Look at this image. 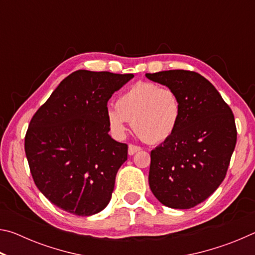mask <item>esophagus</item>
I'll return each mask as SVG.
<instances>
[{
    "label": "esophagus",
    "instance_id": "34e87169",
    "mask_svg": "<svg viewBox=\"0 0 255 255\" xmlns=\"http://www.w3.org/2000/svg\"><path fill=\"white\" fill-rule=\"evenodd\" d=\"M141 148L139 147V146H136V145H132V144H130L128 146V154L129 155H133L135 153H137V152H139Z\"/></svg>",
    "mask_w": 255,
    "mask_h": 255
}]
</instances>
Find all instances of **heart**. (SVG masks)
<instances>
[{"label":"heart","mask_w":255,"mask_h":255,"mask_svg":"<svg viewBox=\"0 0 255 255\" xmlns=\"http://www.w3.org/2000/svg\"><path fill=\"white\" fill-rule=\"evenodd\" d=\"M182 115L180 98L174 90L152 82H138L107 110L111 131L124 137L127 124L146 143L158 144L173 135Z\"/></svg>","instance_id":"1"}]
</instances>
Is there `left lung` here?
Returning <instances> with one entry per match:
<instances>
[{"label":"left lung","instance_id":"obj_1","mask_svg":"<svg viewBox=\"0 0 255 255\" xmlns=\"http://www.w3.org/2000/svg\"><path fill=\"white\" fill-rule=\"evenodd\" d=\"M146 77L174 90L182 108L173 135L150 152L149 188L164 206L192 208L225 179L236 145L234 115L215 86L196 72L162 71Z\"/></svg>","mask_w":255,"mask_h":255}]
</instances>
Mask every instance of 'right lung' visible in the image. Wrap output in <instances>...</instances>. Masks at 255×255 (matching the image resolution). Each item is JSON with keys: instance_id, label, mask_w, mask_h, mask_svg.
Returning a JSON list of instances; mask_svg holds the SVG:
<instances>
[{"instance_id": "1", "label": "right lung", "mask_w": 255, "mask_h": 255, "mask_svg": "<svg viewBox=\"0 0 255 255\" xmlns=\"http://www.w3.org/2000/svg\"><path fill=\"white\" fill-rule=\"evenodd\" d=\"M132 77L76 71L33 115L24 138L30 172L40 192L58 208L91 216L109 204L128 146L108 133L107 103Z\"/></svg>"}]
</instances>
